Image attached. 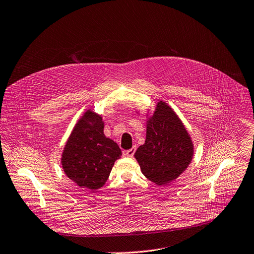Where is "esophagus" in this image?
Segmentation results:
<instances>
[{
	"label": "esophagus",
	"instance_id": "1",
	"mask_svg": "<svg viewBox=\"0 0 254 254\" xmlns=\"http://www.w3.org/2000/svg\"><path fill=\"white\" fill-rule=\"evenodd\" d=\"M134 152H135V147H132L131 149L126 151V155H127V157H132V156L134 155Z\"/></svg>",
	"mask_w": 254,
	"mask_h": 254
}]
</instances>
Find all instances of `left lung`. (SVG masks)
I'll use <instances>...</instances> for the list:
<instances>
[{"label":"left lung","mask_w":254,"mask_h":254,"mask_svg":"<svg viewBox=\"0 0 254 254\" xmlns=\"http://www.w3.org/2000/svg\"><path fill=\"white\" fill-rule=\"evenodd\" d=\"M192 154V143L182 123L166 103L159 102L148 121L145 144L134 153L143 174L164 186L188 168Z\"/></svg>","instance_id":"left-lung-1"}]
</instances>
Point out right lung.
I'll use <instances>...</instances> for the list:
<instances>
[{
  "mask_svg": "<svg viewBox=\"0 0 254 254\" xmlns=\"http://www.w3.org/2000/svg\"><path fill=\"white\" fill-rule=\"evenodd\" d=\"M103 127L102 118L87 111L76 125L62 157L66 176L91 190L103 186L114 161L122 156L119 145L104 135Z\"/></svg>",
  "mask_w": 254,
  "mask_h": 254,
  "instance_id": "1",
  "label": "right lung"
}]
</instances>
